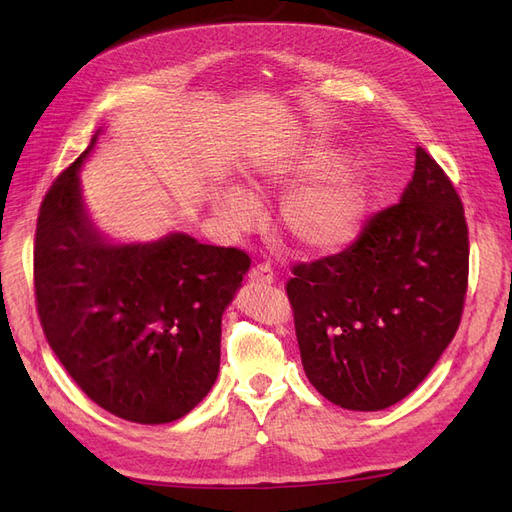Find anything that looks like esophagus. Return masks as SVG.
Listing matches in <instances>:
<instances>
[{
    "mask_svg": "<svg viewBox=\"0 0 512 512\" xmlns=\"http://www.w3.org/2000/svg\"><path fill=\"white\" fill-rule=\"evenodd\" d=\"M250 280L254 282V284H273V280H275V275H273V269H271V265H267V262H262V265H256L252 271H250Z\"/></svg>",
    "mask_w": 512,
    "mask_h": 512,
    "instance_id": "1",
    "label": "esophagus"
}]
</instances>
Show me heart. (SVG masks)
Listing matches in <instances>:
<instances>
[{
    "label": "heart",
    "instance_id": "obj_1",
    "mask_svg": "<svg viewBox=\"0 0 512 512\" xmlns=\"http://www.w3.org/2000/svg\"><path fill=\"white\" fill-rule=\"evenodd\" d=\"M256 188L275 192L294 188L282 198L277 226L301 254L344 250L359 239L365 226L367 179L333 147L307 145L267 164L256 179ZM218 213L232 228H243L252 220V207L232 190L218 196Z\"/></svg>",
    "mask_w": 512,
    "mask_h": 512
}]
</instances>
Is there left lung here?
Wrapping results in <instances>:
<instances>
[{
  "instance_id": "8db88e82",
  "label": "left lung",
  "mask_w": 512,
  "mask_h": 512,
  "mask_svg": "<svg viewBox=\"0 0 512 512\" xmlns=\"http://www.w3.org/2000/svg\"><path fill=\"white\" fill-rule=\"evenodd\" d=\"M468 258L461 200L416 147L397 205L367 220L348 250L292 269L286 292L314 389L356 412L410 395L455 337Z\"/></svg>"
}]
</instances>
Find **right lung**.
<instances>
[{
  "instance_id": "right-lung-1",
  "label": "right lung",
  "mask_w": 512,
  "mask_h": 512,
  "mask_svg": "<svg viewBox=\"0 0 512 512\" xmlns=\"http://www.w3.org/2000/svg\"><path fill=\"white\" fill-rule=\"evenodd\" d=\"M79 160L44 196L34 247L36 301L46 342L85 395L141 425L173 423L220 374L222 314L250 256L185 232L115 243L91 222Z\"/></svg>"
}]
</instances>
